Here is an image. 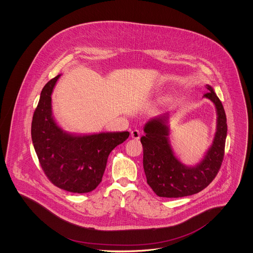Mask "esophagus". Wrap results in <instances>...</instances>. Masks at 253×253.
Instances as JSON below:
<instances>
[{
	"mask_svg": "<svg viewBox=\"0 0 253 253\" xmlns=\"http://www.w3.org/2000/svg\"><path fill=\"white\" fill-rule=\"evenodd\" d=\"M131 137L133 138V139H139V137H140V132L138 130H132V132H131Z\"/></svg>",
	"mask_w": 253,
	"mask_h": 253,
	"instance_id": "1",
	"label": "esophagus"
}]
</instances>
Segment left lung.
Instances as JSON below:
<instances>
[{
    "label": "left lung",
    "instance_id": "1",
    "mask_svg": "<svg viewBox=\"0 0 253 253\" xmlns=\"http://www.w3.org/2000/svg\"><path fill=\"white\" fill-rule=\"evenodd\" d=\"M210 99L216 110V131L212 143L195 165L184 164L174 154L169 141V113L146 122L143 146V168L148 185L160 197L177 198L204 190L214 179L221 167L227 137V118L213 88L207 84Z\"/></svg>",
    "mask_w": 253,
    "mask_h": 253
}]
</instances>
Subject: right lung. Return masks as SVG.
Masks as SVG:
<instances>
[{
	"mask_svg": "<svg viewBox=\"0 0 253 253\" xmlns=\"http://www.w3.org/2000/svg\"><path fill=\"white\" fill-rule=\"evenodd\" d=\"M60 76L42 90L31 125L32 142L42 168L54 185L70 193H89L101 182L110 153L130 132L64 131L53 116L51 97Z\"/></svg>",
	"mask_w": 253,
	"mask_h": 253,
	"instance_id": "1",
	"label": "right lung"
}]
</instances>
